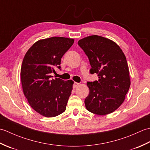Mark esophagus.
I'll return each mask as SVG.
<instances>
[{"mask_svg":"<svg viewBox=\"0 0 150 150\" xmlns=\"http://www.w3.org/2000/svg\"><path fill=\"white\" fill-rule=\"evenodd\" d=\"M79 85V83H78V82H74V84H73V88H76L78 87V86Z\"/></svg>","mask_w":150,"mask_h":150,"instance_id":"34e87169","label":"esophagus"}]
</instances>
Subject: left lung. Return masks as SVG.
<instances>
[{
  "label": "left lung",
  "instance_id": "obj_1",
  "mask_svg": "<svg viewBox=\"0 0 150 150\" xmlns=\"http://www.w3.org/2000/svg\"><path fill=\"white\" fill-rule=\"evenodd\" d=\"M88 57L91 74L98 81L88 82L90 93L84 100L86 109L98 115H106L118 109L129 89V72L125 55L114 41L98 35L79 40Z\"/></svg>",
  "mask_w": 150,
  "mask_h": 150
}]
</instances>
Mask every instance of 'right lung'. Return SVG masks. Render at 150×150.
<instances>
[{
    "label": "right lung",
    "mask_w": 150,
    "mask_h": 150,
    "mask_svg": "<svg viewBox=\"0 0 150 150\" xmlns=\"http://www.w3.org/2000/svg\"><path fill=\"white\" fill-rule=\"evenodd\" d=\"M74 39L53 37L35 42L25 55L21 69L22 90L28 103L38 113L54 117L66 110L73 90L72 80L52 79L60 68L62 56Z\"/></svg>",
    "instance_id": "add662e5"
}]
</instances>
